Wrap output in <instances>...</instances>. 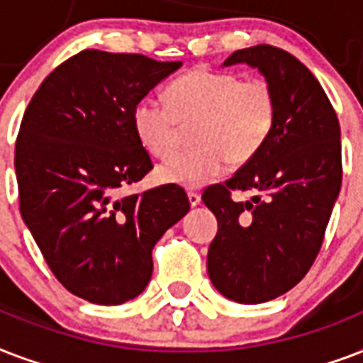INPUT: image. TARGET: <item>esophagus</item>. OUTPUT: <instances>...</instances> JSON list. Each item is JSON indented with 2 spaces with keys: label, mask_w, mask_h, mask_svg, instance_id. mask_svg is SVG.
Listing matches in <instances>:
<instances>
[{
  "label": "esophagus",
  "mask_w": 363,
  "mask_h": 363,
  "mask_svg": "<svg viewBox=\"0 0 363 363\" xmlns=\"http://www.w3.org/2000/svg\"><path fill=\"white\" fill-rule=\"evenodd\" d=\"M187 199H189L191 206H199V204H201V195L195 193V191H189V193H187Z\"/></svg>",
  "instance_id": "obj_1"
}]
</instances>
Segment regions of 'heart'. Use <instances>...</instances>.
I'll return each instance as SVG.
<instances>
[{
	"mask_svg": "<svg viewBox=\"0 0 363 363\" xmlns=\"http://www.w3.org/2000/svg\"><path fill=\"white\" fill-rule=\"evenodd\" d=\"M168 104L143 96L134 104L132 126L143 150L167 159L178 150L182 126H193L196 147L174 155L157 174L167 184L199 187L227 164H246L271 140L278 100L265 79L199 67L167 89Z\"/></svg>",
	"mask_w": 363,
	"mask_h": 363,
	"instance_id": "b5f03b06",
	"label": "heart"
}]
</instances>
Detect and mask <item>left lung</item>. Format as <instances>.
Wrapping results in <instances>:
<instances>
[{"label": "left lung", "mask_w": 363, "mask_h": 363, "mask_svg": "<svg viewBox=\"0 0 363 363\" xmlns=\"http://www.w3.org/2000/svg\"><path fill=\"white\" fill-rule=\"evenodd\" d=\"M259 67L278 100L267 145L233 178L208 185L218 218L208 274L231 301L255 305L294 288L313 267L341 189V128L330 98L303 62L272 45L235 50L225 66ZM235 190L252 192L235 201Z\"/></svg>", "instance_id": "8db88e82"}]
</instances>
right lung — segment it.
<instances>
[{"label": "right lung", "instance_id": "1", "mask_svg": "<svg viewBox=\"0 0 363 363\" xmlns=\"http://www.w3.org/2000/svg\"><path fill=\"white\" fill-rule=\"evenodd\" d=\"M179 66L85 49L45 77L24 111L15 147L22 220L58 282L81 299L140 296L151 250L189 212L176 184L121 193L153 168L132 126L134 104Z\"/></svg>", "mask_w": 363, "mask_h": 363}]
</instances>
